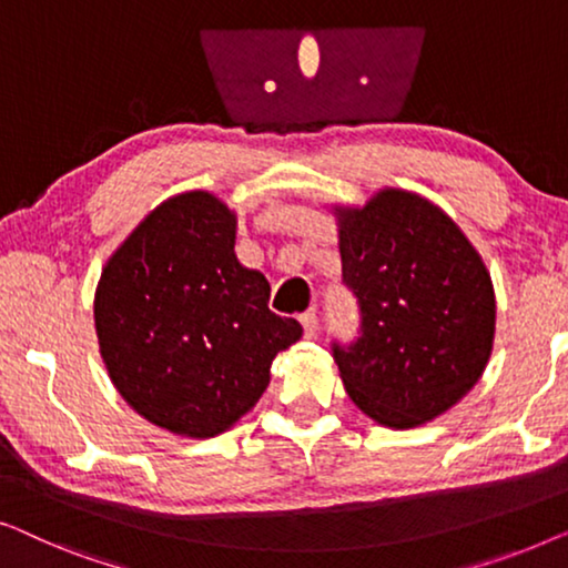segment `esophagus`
Returning <instances> with one entry per match:
<instances>
[{"label": "esophagus", "instance_id": "1", "mask_svg": "<svg viewBox=\"0 0 568 568\" xmlns=\"http://www.w3.org/2000/svg\"><path fill=\"white\" fill-rule=\"evenodd\" d=\"M298 322H301V326H303V334H306V337H314V334H316V326H318L316 311H314V308L303 311V314L298 316Z\"/></svg>", "mask_w": 568, "mask_h": 568}]
</instances>
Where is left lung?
Here are the masks:
<instances>
[{
	"instance_id": "obj_1",
	"label": "left lung",
	"mask_w": 568,
	"mask_h": 568,
	"mask_svg": "<svg viewBox=\"0 0 568 568\" xmlns=\"http://www.w3.org/2000/svg\"><path fill=\"white\" fill-rule=\"evenodd\" d=\"M334 215L342 283L361 306V337L332 347L339 378L378 425H425L458 404L489 363V270L458 223L417 193L383 187Z\"/></svg>"
}]
</instances>
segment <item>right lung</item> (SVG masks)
Listing matches in <instances>:
<instances>
[{"instance_id":"add662e5","label":"right lung","mask_w":568,"mask_h":568,"mask_svg":"<svg viewBox=\"0 0 568 568\" xmlns=\"http://www.w3.org/2000/svg\"><path fill=\"white\" fill-rule=\"evenodd\" d=\"M236 213L205 190L156 205L102 267L94 329L128 406L174 435L234 427L301 324L267 308L270 283L236 260Z\"/></svg>"}]
</instances>
